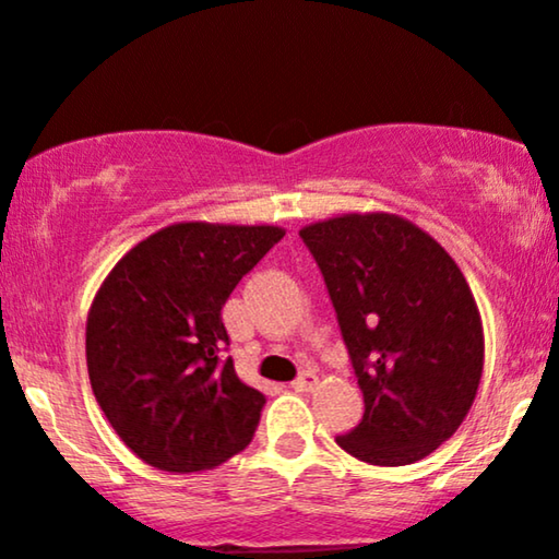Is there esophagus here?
<instances>
[{"label": "esophagus", "instance_id": "34e87169", "mask_svg": "<svg viewBox=\"0 0 559 559\" xmlns=\"http://www.w3.org/2000/svg\"><path fill=\"white\" fill-rule=\"evenodd\" d=\"M314 385H318V378H314L312 372H301L299 378L292 382V388L299 390V393H307V390H314Z\"/></svg>", "mask_w": 559, "mask_h": 559}]
</instances>
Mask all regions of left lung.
Segmentation results:
<instances>
[{
	"mask_svg": "<svg viewBox=\"0 0 559 559\" xmlns=\"http://www.w3.org/2000/svg\"><path fill=\"white\" fill-rule=\"evenodd\" d=\"M299 237L365 395L361 421L335 442L372 466L421 461L455 435L481 382V314L461 267L395 213H344Z\"/></svg>",
	"mask_w": 559,
	"mask_h": 559,
	"instance_id": "obj_1",
	"label": "left lung"
}]
</instances>
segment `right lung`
Here are the masks:
<instances>
[{"label": "right lung", "mask_w": 559, "mask_h": 559, "mask_svg": "<svg viewBox=\"0 0 559 559\" xmlns=\"http://www.w3.org/2000/svg\"><path fill=\"white\" fill-rule=\"evenodd\" d=\"M286 228L181 221L138 241L93 297L87 378L147 466L207 472L250 445L265 395L224 359L228 294Z\"/></svg>", "instance_id": "add662e5"}]
</instances>
